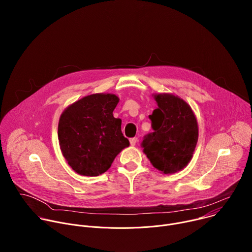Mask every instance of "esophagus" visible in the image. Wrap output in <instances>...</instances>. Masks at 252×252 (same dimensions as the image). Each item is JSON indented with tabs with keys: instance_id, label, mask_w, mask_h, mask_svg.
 Listing matches in <instances>:
<instances>
[{
	"instance_id": "obj_1",
	"label": "esophagus",
	"mask_w": 252,
	"mask_h": 252,
	"mask_svg": "<svg viewBox=\"0 0 252 252\" xmlns=\"http://www.w3.org/2000/svg\"><path fill=\"white\" fill-rule=\"evenodd\" d=\"M138 141V138L137 137H132V138H130L129 139V142H130V146H132V147H134L135 145H136V142Z\"/></svg>"
}]
</instances>
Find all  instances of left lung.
Here are the masks:
<instances>
[{
  "instance_id": "8db88e82",
  "label": "left lung",
  "mask_w": 252,
  "mask_h": 252,
  "mask_svg": "<svg viewBox=\"0 0 252 252\" xmlns=\"http://www.w3.org/2000/svg\"><path fill=\"white\" fill-rule=\"evenodd\" d=\"M158 103L149 118L154 132L145 136L141 148L159 171L171 174L184 169L191 160L197 139L198 125L190 105L172 94H154Z\"/></svg>"
}]
</instances>
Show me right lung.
Returning a JSON list of instances; mask_svg holds the SVG:
<instances>
[{"label": "right lung", "mask_w": 252, "mask_h": 252, "mask_svg": "<svg viewBox=\"0 0 252 252\" xmlns=\"http://www.w3.org/2000/svg\"><path fill=\"white\" fill-rule=\"evenodd\" d=\"M120 98L114 94H93L69 104L62 113L58 137L62 154L78 174L97 176L129 146L122 121L113 112Z\"/></svg>", "instance_id": "add662e5"}]
</instances>
